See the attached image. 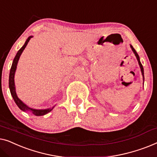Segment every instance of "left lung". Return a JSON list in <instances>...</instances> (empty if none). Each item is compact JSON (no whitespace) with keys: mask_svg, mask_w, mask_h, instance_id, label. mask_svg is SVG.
Instances as JSON below:
<instances>
[{"mask_svg":"<svg viewBox=\"0 0 157 157\" xmlns=\"http://www.w3.org/2000/svg\"><path fill=\"white\" fill-rule=\"evenodd\" d=\"M130 46H131V48L132 49V51L134 52V53L135 54V56H136V59H137V60H138L139 65H140V66L141 71H142V75H143V78L144 79V68H143V66H142V63H141V62H140V57H139V55L137 54V52H136L135 49H134V48L133 47H132V45H130Z\"/></svg>","mask_w":157,"mask_h":157,"instance_id":"obj_1","label":"left lung"}]
</instances>
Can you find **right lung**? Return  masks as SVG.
<instances>
[{"instance_id":"add662e5","label":"right lung","mask_w":157,"mask_h":157,"mask_svg":"<svg viewBox=\"0 0 157 157\" xmlns=\"http://www.w3.org/2000/svg\"><path fill=\"white\" fill-rule=\"evenodd\" d=\"M33 36H30L27 39V40L25 41L24 45L22 47L21 49L18 50V52H17L16 56H15L14 59H13L11 68H10V75H9V88H10V93H11V95L13 97V100H14L15 102L16 103V105H17L20 109L23 111H30L33 112V114H34L36 116H42L44 115V114H48V112H50L51 110L53 109V107L51 108V109H32L29 107H28L27 105H25L23 101H22L20 99L17 98L16 92H15V82H14V75H15V70H16V67H17V62H18V59L20 58V56L23 51L25 49L26 45H28V42L30 40Z\"/></svg>"}]
</instances>
